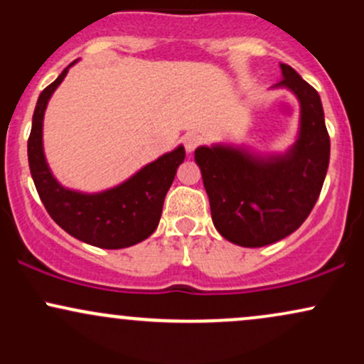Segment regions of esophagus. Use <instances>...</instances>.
<instances>
[{
    "label": "esophagus",
    "instance_id": "1",
    "mask_svg": "<svg viewBox=\"0 0 364 364\" xmlns=\"http://www.w3.org/2000/svg\"><path fill=\"white\" fill-rule=\"evenodd\" d=\"M200 136L196 135V133H188V135H185L183 136V144H185V149H186V152L188 154H191L193 152V150L196 149V145L200 144Z\"/></svg>",
    "mask_w": 364,
    "mask_h": 364
}]
</instances>
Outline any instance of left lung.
Segmentation results:
<instances>
[{
    "mask_svg": "<svg viewBox=\"0 0 364 364\" xmlns=\"http://www.w3.org/2000/svg\"><path fill=\"white\" fill-rule=\"evenodd\" d=\"M270 89L289 90L299 102V128L284 152L212 144L195 150L212 220L237 246L260 248L289 236L315 207L328 169L330 139L320 95L289 65Z\"/></svg>",
    "mask_w": 364,
    "mask_h": 364,
    "instance_id": "8db88e82",
    "label": "left lung"
}]
</instances>
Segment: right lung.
I'll return each instance as SVG.
<instances>
[{
	"mask_svg": "<svg viewBox=\"0 0 364 364\" xmlns=\"http://www.w3.org/2000/svg\"><path fill=\"white\" fill-rule=\"evenodd\" d=\"M75 63L66 66L37 99L27 144L28 168L48 214L70 236L104 250L128 248L147 240L157 229L166 193L185 161V147L178 145L162 154L107 190L85 193L63 186L46 161L43 127L49 99Z\"/></svg>",
	"mask_w": 364,
	"mask_h": 364,
	"instance_id": "right-lung-1",
	"label": "right lung"
}]
</instances>
